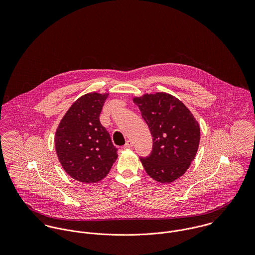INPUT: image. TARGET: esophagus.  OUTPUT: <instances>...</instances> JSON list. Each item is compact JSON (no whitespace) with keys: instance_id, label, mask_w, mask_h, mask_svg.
I'll use <instances>...</instances> for the list:
<instances>
[{"instance_id":"obj_1","label":"esophagus","mask_w":255,"mask_h":255,"mask_svg":"<svg viewBox=\"0 0 255 255\" xmlns=\"http://www.w3.org/2000/svg\"><path fill=\"white\" fill-rule=\"evenodd\" d=\"M132 147V142H131V140H128L127 141V143L124 145V148L125 149H128V148H131Z\"/></svg>"}]
</instances>
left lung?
I'll list each match as a JSON object with an SVG mask.
<instances>
[{
    "mask_svg": "<svg viewBox=\"0 0 255 255\" xmlns=\"http://www.w3.org/2000/svg\"><path fill=\"white\" fill-rule=\"evenodd\" d=\"M151 135L152 151L140 161L146 173L162 183L182 177L193 161L200 140V128L191 112L176 97L158 92L133 98Z\"/></svg>",
    "mask_w": 255,
    "mask_h": 255,
    "instance_id": "1",
    "label": "left lung"
}]
</instances>
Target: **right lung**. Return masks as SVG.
<instances>
[{
  "mask_svg": "<svg viewBox=\"0 0 255 255\" xmlns=\"http://www.w3.org/2000/svg\"><path fill=\"white\" fill-rule=\"evenodd\" d=\"M108 95L93 92L81 96L57 128L55 147L60 163L78 182L103 180L118 158V149L99 120Z\"/></svg>",
  "mask_w": 255,
  "mask_h": 255,
  "instance_id": "right-lung-1",
  "label": "right lung"
}]
</instances>
